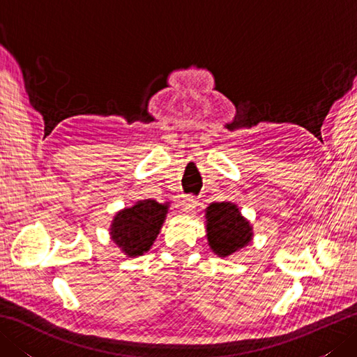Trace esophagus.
I'll return each mask as SVG.
<instances>
[{"mask_svg":"<svg viewBox=\"0 0 357 357\" xmlns=\"http://www.w3.org/2000/svg\"><path fill=\"white\" fill-rule=\"evenodd\" d=\"M181 207H183V211H185V213H193L196 208V199L192 198V196H184V199L181 201Z\"/></svg>","mask_w":357,"mask_h":357,"instance_id":"obj_1","label":"esophagus"}]
</instances>
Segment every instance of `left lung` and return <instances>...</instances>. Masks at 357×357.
I'll use <instances>...</instances> for the list:
<instances>
[{"instance_id": "obj_1", "label": "left lung", "mask_w": 357, "mask_h": 357, "mask_svg": "<svg viewBox=\"0 0 357 357\" xmlns=\"http://www.w3.org/2000/svg\"><path fill=\"white\" fill-rule=\"evenodd\" d=\"M206 231L211 252L229 257L253 241V225L234 202H211L206 208Z\"/></svg>"}]
</instances>
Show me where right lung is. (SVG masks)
<instances>
[{"mask_svg":"<svg viewBox=\"0 0 357 357\" xmlns=\"http://www.w3.org/2000/svg\"><path fill=\"white\" fill-rule=\"evenodd\" d=\"M170 202L159 204L155 199H142L132 207L119 210L113 216L109 234L126 257H138L147 253L156 241L169 213Z\"/></svg>","mask_w":357,"mask_h":357,"instance_id":"add662e5","label":"right lung"}]
</instances>
